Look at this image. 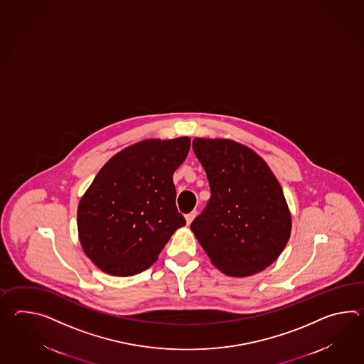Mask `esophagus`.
Masks as SVG:
<instances>
[{
    "instance_id": "obj_1",
    "label": "esophagus",
    "mask_w": 364,
    "mask_h": 364,
    "mask_svg": "<svg viewBox=\"0 0 364 364\" xmlns=\"http://www.w3.org/2000/svg\"><path fill=\"white\" fill-rule=\"evenodd\" d=\"M196 215H197V211L193 210L191 211L189 214H186V225H191L192 222H193V219L196 218Z\"/></svg>"
}]
</instances>
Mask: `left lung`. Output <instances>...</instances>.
Here are the masks:
<instances>
[{
    "label": "left lung",
    "mask_w": 364,
    "mask_h": 364,
    "mask_svg": "<svg viewBox=\"0 0 364 364\" xmlns=\"http://www.w3.org/2000/svg\"><path fill=\"white\" fill-rule=\"evenodd\" d=\"M193 151L210 186L205 210L191 230L213 265L248 277L272 265L290 239L291 214L265 161L223 138H194Z\"/></svg>",
    "instance_id": "obj_1"
}]
</instances>
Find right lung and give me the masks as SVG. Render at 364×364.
I'll use <instances>...</instances> for the list:
<instances>
[{"mask_svg": "<svg viewBox=\"0 0 364 364\" xmlns=\"http://www.w3.org/2000/svg\"><path fill=\"white\" fill-rule=\"evenodd\" d=\"M191 138L145 139L113 155L97 172L77 210L82 250L116 277L151 267L172 234L186 226L176 208L173 172Z\"/></svg>", "mask_w": 364, "mask_h": 364, "instance_id": "right-lung-1", "label": "right lung"}]
</instances>
